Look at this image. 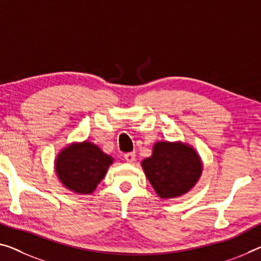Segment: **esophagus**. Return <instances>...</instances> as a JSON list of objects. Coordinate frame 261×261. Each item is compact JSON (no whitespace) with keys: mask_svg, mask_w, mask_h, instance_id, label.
<instances>
[{"mask_svg":"<svg viewBox=\"0 0 261 261\" xmlns=\"http://www.w3.org/2000/svg\"><path fill=\"white\" fill-rule=\"evenodd\" d=\"M125 160L128 163H133L135 161V153H127L125 154Z\"/></svg>","mask_w":261,"mask_h":261,"instance_id":"esophagus-1","label":"esophagus"}]
</instances>
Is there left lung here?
I'll return each instance as SVG.
<instances>
[{"instance_id":"obj_1","label":"left lung","mask_w":261,"mask_h":261,"mask_svg":"<svg viewBox=\"0 0 261 261\" xmlns=\"http://www.w3.org/2000/svg\"><path fill=\"white\" fill-rule=\"evenodd\" d=\"M141 167L160 198H177L199 181L203 162L191 144L182 141H156L153 153Z\"/></svg>"}]
</instances>
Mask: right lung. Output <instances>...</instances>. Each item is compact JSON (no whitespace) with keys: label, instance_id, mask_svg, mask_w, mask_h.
Instances as JSON below:
<instances>
[{"label":"right lung","instance_id":"1","mask_svg":"<svg viewBox=\"0 0 261 261\" xmlns=\"http://www.w3.org/2000/svg\"><path fill=\"white\" fill-rule=\"evenodd\" d=\"M114 159L98 144L85 140L63 147L55 159L56 175L64 187L78 195H91L105 178Z\"/></svg>","mask_w":261,"mask_h":261}]
</instances>
